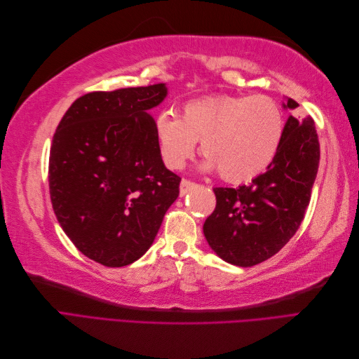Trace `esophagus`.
Masks as SVG:
<instances>
[{
    "label": "esophagus",
    "instance_id": "34e87169",
    "mask_svg": "<svg viewBox=\"0 0 359 359\" xmlns=\"http://www.w3.org/2000/svg\"><path fill=\"white\" fill-rule=\"evenodd\" d=\"M194 187H196V184H194L193 181H190V180H186L184 178L182 181H181V184H180V193H181V196H184V194H187L190 190H193Z\"/></svg>",
    "mask_w": 359,
    "mask_h": 359
}]
</instances>
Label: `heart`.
<instances>
[{"label": "heart", "instance_id": "heart-1", "mask_svg": "<svg viewBox=\"0 0 359 359\" xmlns=\"http://www.w3.org/2000/svg\"><path fill=\"white\" fill-rule=\"evenodd\" d=\"M283 128V111L265 94L205 97L184 104L180 116L163 112L156 118L157 145L168 168L181 169L202 140L205 168L233 184L256 178L271 165Z\"/></svg>", "mask_w": 359, "mask_h": 359}]
</instances>
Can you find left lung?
Masks as SVG:
<instances>
[{"label": "left lung", "instance_id": "left-lung-1", "mask_svg": "<svg viewBox=\"0 0 359 359\" xmlns=\"http://www.w3.org/2000/svg\"><path fill=\"white\" fill-rule=\"evenodd\" d=\"M289 99L285 107L295 109ZM320 149L311 116H289L277 154L250 184L214 187L215 210L203 223L206 241L226 262L255 266L295 235L310 203Z\"/></svg>", "mask_w": 359, "mask_h": 359}]
</instances>
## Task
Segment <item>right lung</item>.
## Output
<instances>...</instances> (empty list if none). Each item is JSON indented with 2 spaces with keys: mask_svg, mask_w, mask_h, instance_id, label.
<instances>
[{
  "mask_svg": "<svg viewBox=\"0 0 359 359\" xmlns=\"http://www.w3.org/2000/svg\"><path fill=\"white\" fill-rule=\"evenodd\" d=\"M166 93L165 83L88 93L53 135V212L76 248L104 266L142 256L180 194L181 178L163 163L148 114Z\"/></svg>",
  "mask_w": 359,
  "mask_h": 359,
  "instance_id": "right-lung-1",
  "label": "right lung"
}]
</instances>
